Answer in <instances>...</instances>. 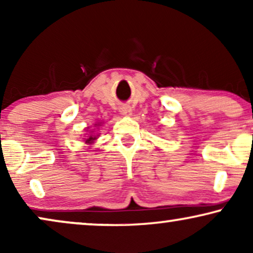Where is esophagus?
I'll return each instance as SVG.
<instances>
[{
	"label": "esophagus",
	"instance_id": "esophagus-1",
	"mask_svg": "<svg viewBox=\"0 0 253 253\" xmlns=\"http://www.w3.org/2000/svg\"><path fill=\"white\" fill-rule=\"evenodd\" d=\"M120 112H121V114H123V115H126V116H130L131 113H132L129 107H121Z\"/></svg>",
	"mask_w": 253,
	"mask_h": 253
}]
</instances>
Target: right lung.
Wrapping results in <instances>:
<instances>
[{"mask_svg":"<svg viewBox=\"0 0 253 253\" xmlns=\"http://www.w3.org/2000/svg\"><path fill=\"white\" fill-rule=\"evenodd\" d=\"M95 139V137H92V136H89L87 139H86V143H91L92 140H94Z\"/></svg>","mask_w":253,"mask_h":253,"instance_id":"1","label":"right lung"}]
</instances>
